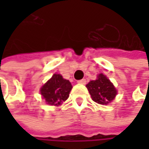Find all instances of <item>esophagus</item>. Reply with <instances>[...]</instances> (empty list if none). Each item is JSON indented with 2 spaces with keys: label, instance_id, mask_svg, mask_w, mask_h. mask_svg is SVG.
<instances>
[{
  "label": "esophagus",
  "instance_id": "34e87169",
  "mask_svg": "<svg viewBox=\"0 0 149 149\" xmlns=\"http://www.w3.org/2000/svg\"><path fill=\"white\" fill-rule=\"evenodd\" d=\"M77 83L78 84H86V80L85 79H81V80H78Z\"/></svg>",
  "mask_w": 149,
  "mask_h": 149
}]
</instances>
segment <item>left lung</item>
Returning <instances> with one entry per match:
<instances>
[{"label":"left lung","instance_id":"obj_1","mask_svg":"<svg viewBox=\"0 0 149 149\" xmlns=\"http://www.w3.org/2000/svg\"><path fill=\"white\" fill-rule=\"evenodd\" d=\"M86 87L92 100L98 104H109L115 99L117 94V91L113 84L103 73L98 75L96 80H91L88 83Z\"/></svg>","mask_w":149,"mask_h":149}]
</instances>
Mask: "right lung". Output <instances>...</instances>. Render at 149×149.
<instances>
[{
  "label": "right lung",
  "mask_w": 149,
  "mask_h": 149,
  "mask_svg": "<svg viewBox=\"0 0 149 149\" xmlns=\"http://www.w3.org/2000/svg\"><path fill=\"white\" fill-rule=\"evenodd\" d=\"M72 89V85L69 80L55 73L40 88V94L47 104L58 106L69 97Z\"/></svg>",
  "instance_id": "add662e5"
}]
</instances>
